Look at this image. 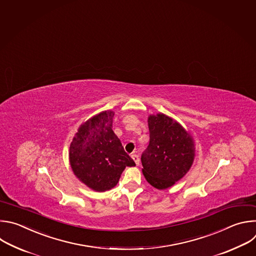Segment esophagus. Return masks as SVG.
<instances>
[{"label":"esophagus","instance_id":"obj_1","mask_svg":"<svg viewBox=\"0 0 256 256\" xmlns=\"http://www.w3.org/2000/svg\"><path fill=\"white\" fill-rule=\"evenodd\" d=\"M131 158H132V160H134V162H135V164L136 166H138L139 164V162H140V160H139V156H137V154H135V153H133V154L131 156Z\"/></svg>","mask_w":256,"mask_h":256}]
</instances>
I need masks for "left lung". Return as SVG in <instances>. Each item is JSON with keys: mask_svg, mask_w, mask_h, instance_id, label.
Instances as JSON below:
<instances>
[{"mask_svg": "<svg viewBox=\"0 0 256 256\" xmlns=\"http://www.w3.org/2000/svg\"><path fill=\"white\" fill-rule=\"evenodd\" d=\"M149 145L141 156L142 172L153 188L166 190L182 180L192 166L194 141L190 133L166 114L149 115Z\"/></svg>", "mask_w": 256, "mask_h": 256, "instance_id": "8db88e82", "label": "left lung"}]
</instances>
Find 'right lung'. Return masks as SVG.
Returning <instances> with one entry per match:
<instances>
[{
  "instance_id": "add662e5",
  "label": "right lung",
  "mask_w": 256,
  "mask_h": 256,
  "mask_svg": "<svg viewBox=\"0 0 256 256\" xmlns=\"http://www.w3.org/2000/svg\"><path fill=\"white\" fill-rule=\"evenodd\" d=\"M115 112H100L84 122L70 146L74 176L94 192H106L119 182L126 166H135L112 129Z\"/></svg>"
}]
</instances>
